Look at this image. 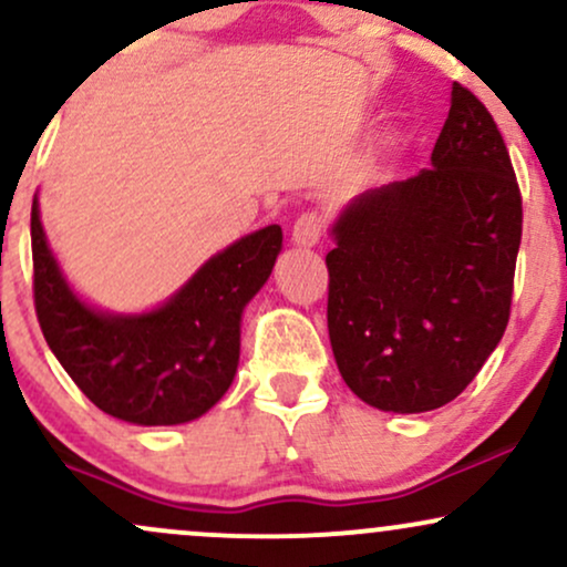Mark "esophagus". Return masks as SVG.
Returning <instances> with one entry per match:
<instances>
[{"instance_id": "esophagus-1", "label": "esophagus", "mask_w": 567, "mask_h": 567, "mask_svg": "<svg viewBox=\"0 0 567 567\" xmlns=\"http://www.w3.org/2000/svg\"><path fill=\"white\" fill-rule=\"evenodd\" d=\"M324 218L317 210H306L292 224V243L301 247H311L322 239Z\"/></svg>"}]
</instances>
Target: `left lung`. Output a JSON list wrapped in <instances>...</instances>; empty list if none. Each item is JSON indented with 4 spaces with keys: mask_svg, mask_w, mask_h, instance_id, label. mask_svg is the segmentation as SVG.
<instances>
[{
    "mask_svg": "<svg viewBox=\"0 0 567 567\" xmlns=\"http://www.w3.org/2000/svg\"><path fill=\"white\" fill-rule=\"evenodd\" d=\"M328 333L368 405L424 413L470 386L509 322L523 197L496 122L453 84L432 167L357 197L333 226Z\"/></svg>",
    "mask_w": 567,
    "mask_h": 567,
    "instance_id": "8db88e82",
    "label": "left lung"
}]
</instances>
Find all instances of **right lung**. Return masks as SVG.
<instances>
[{
	"mask_svg": "<svg viewBox=\"0 0 567 567\" xmlns=\"http://www.w3.org/2000/svg\"><path fill=\"white\" fill-rule=\"evenodd\" d=\"M282 247L266 226L213 256L175 296L148 315H103L74 296L31 205L34 309L44 341L82 394L114 419L141 426L186 424L231 386L239 320L264 288Z\"/></svg>",
	"mask_w": 567,
	"mask_h": 567,
	"instance_id": "right-lung-1",
	"label": "right lung"
}]
</instances>
